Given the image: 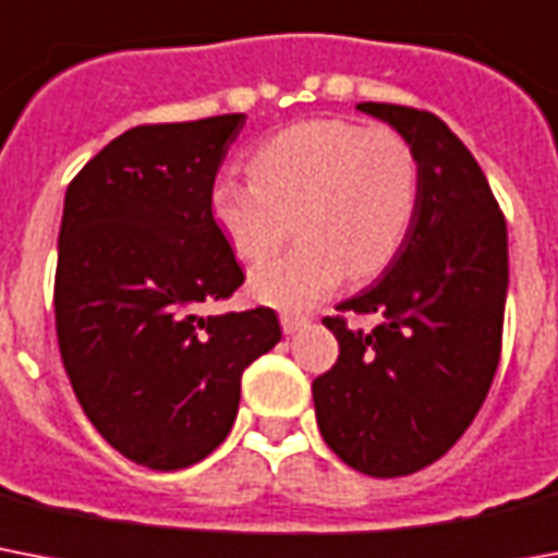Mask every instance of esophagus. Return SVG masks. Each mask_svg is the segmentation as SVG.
Instances as JSON below:
<instances>
[{"label":"esophagus","instance_id":"esophagus-1","mask_svg":"<svg viewBox=\"0 0 558 558\" xmlns=\"http://www.w3.org/2000/svg\"><path fill=\"white\" fill-rule=\"evenodd\" d=\"M279 323H282V331L291 337V333L302 331L307 325V316H300V314H282L279 316Z\"/></svg>","mask_w":558,"mask_h":558}]
</instances>
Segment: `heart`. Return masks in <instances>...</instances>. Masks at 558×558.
Returning <instances> with one entry per match:
<instances>
[{
	"instance_id": "obj_1",
	"label": "heart",
	"mask_w": 558,
	"mask_h": 558,
	"mask_svg": "<svg viewBox=\"0 0 558 558\" xmlns=\"http://www.w3.org/2000/svg\"><path fill=\"white\" fill-rule=\"evenodd\" d=\"M253 181L221 175L209 213L242 262L276 251L293 216L296 247L251 274V296L282 311L325 300L398 253L417 207V163L403 137L349 120H305L256 146Z\"/></svg>"
}]
</instances>
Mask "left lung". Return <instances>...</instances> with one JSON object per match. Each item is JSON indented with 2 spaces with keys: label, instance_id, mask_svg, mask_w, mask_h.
I'll use <instances>...</instances> for the list:
<instances>
[{
  "label": "left lung",
  "instance_id": "left-lung-1",
  "mask_svg": "<svg viewBox=\"0 0 558 558\" xmlns=\"http://www.w3.org/2000/svg\"><path fill=\"white\" fill-rule=\"evenodd\" d=\"M389 123L417 163L409 233L372 288L337 311L380 314L374 331L325 319L340 342L314 380L325 444L374 478H398L447 456L487 398L501 354L507 225L478 160L429 111L360 102Z\"/></svg>",
  "mask_w": 558,
  "mask_h": 558
}]
</instances>
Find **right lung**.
Masks as SVG:
<instances>
[{
  "label": "right lung",
  "instance_id": "obj_1",
  "mask_svg": "<svg viewBox=\"0 0 558 558\" xmlns=\"http://www.w3.org/2000/svg\"><path fill=\"white\" fill-rule=\"evenodd\" d=\"M244 114L137 126L69 184L57 340L83 412L129 461L184 470L233 429L244 368L282 340L270 307L204 316L244 282L209 190Z\"/></svg>",
  "mask_w": 558,
  "mask_h": 558
}]
</instances>
